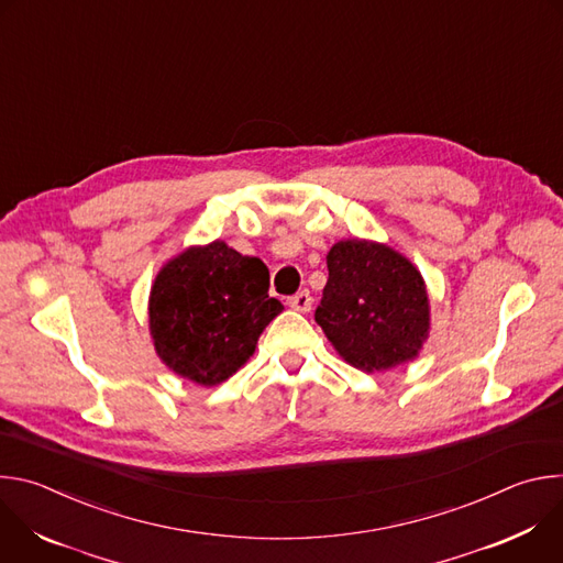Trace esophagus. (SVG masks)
I'll return each instance as SVG.
<instances>
[{
    "mask_svg": "<svg viewBox=\"0 0 563 563\" xmlns=\"http://www.w3.org/2000/svg\"><path fill=\"white\" fill-rule=\"evenodd\" d=\"M287 305L291 307V309H296V311H309L311 309V294L307 291V289H302V291H298V294H294V296H289L287 298Z\"/></svg>",
    "mask_w": 563,
    "mask_h": 563,
    "instance_id": "obj_1",
    "label": "esophagus"
}]
</instances>
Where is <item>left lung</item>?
<instances>
[{
	"label": "left lung",
	"mask_w": 563,
	"mask_h": 563,
	"mask_svg": "<svg viewBox=\"0 0 563 563\" xmlns=\"http://www.w3.org/2000/svg\"><path fill=\"white\" fill-rule=\"evenodd\" d=\"M328 269L313 318L350 365L380 372L419 354L430 330V300L408 258L354 238L330 250Z\"/></svg>",
	"instance_id": "obj_1"
}]
</instances>
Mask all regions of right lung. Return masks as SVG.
Returning a JSON list of instances; mask_svg holds the SVG:
<instances>
[{
    "instance_id": "obj_1",
    "label": "right lung",
    "mask_w": 563,
    "mask_h": 563,
    "mask_svg": "<svg viewBox=\"0 0 563 563\" xmlns=\"http://www.w3.org/2000/svg\"><path fill=\"white\" fill-rule=\"evenodd\" d=\"M269 269L220 240L191 247L157 274L148 325L157 356L176 374L218 385L254 354L283 305L269 298Z\"/></svg>"
}]
</instances>
